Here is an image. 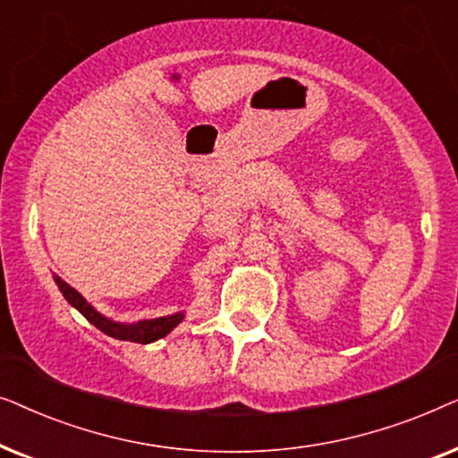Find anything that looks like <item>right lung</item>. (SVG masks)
<instances>
[{"mask_svg": "<svg viewBox=\"0 0 458 458\" xmlns=\"http://www.w3.org/2000/svg\"><path fill=\"white\" fill-rule=\"evenodd\" d=\"M54 279H55V284H58L60 292L64 293L68 304H72L74 309H77L81 315H83L91 325H96L99 331H104V334L110 335V337H116V340L135 342V344H149V342L160 340V337H165L166 334H171V331L177 327L181 321H183V312H177V315L152 318V321H140V323H133V325L114 323V321H110V318L99 315V312L93 309V306L87 302V300L81 296V293L74 290V287L68 285L66 281H62L58 275H55Z\"/></svg>", "mask_w": 458, "mask_h": 458, "instance_id": "right-lung-1", "label": "right lung"}]
</instances>
